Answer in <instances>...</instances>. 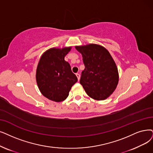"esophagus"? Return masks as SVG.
I'll return each mask as SVG.
<instances>
[{"mask_svg": "<svg viewBox=\"0 0 153 153\" xmlns=\"http://www.w3.org/2000/svg\"><path fill=\"white\" fill-rule=\"evenodd\" d=\"M76 76H77V78H78V80H80V75L79 74V73H76Z\"/></svg>", "mask_w": 153, "mask_h": 153, "instance_id": "esophagus-1", "label": "esophagus"}]
</instances>
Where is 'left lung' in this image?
Wrapping results in <instances>:
<instances>
[{
  "mask_svg": "<svg viewBox=\"0 0 153 153\" xmlns=\"http://www.w3.org/2000/svg\"><path fill=\"white\" fill-rule=\"evenodd\" d=\"M82 53L85 69L80 83L87 95L97 100L106 99L117 87L118 70L109 52L100 45L76 46Z\"/></svg>",
  "mask_w": 153,
  "mask_h": 153,
  "instance_id": "left-lung-1",
  "label": "left lung"
}]
</instances>
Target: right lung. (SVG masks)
<instances>
[{"instance_id":"1","label":"right lung","mask_w":153,"mask_h":153,"mask_svg":"<svg viewBox=\"0 0 153 153\" xmlns=\"http://www.w3.org/2000/svg\"><path fill=\"white\" fill-rule=\"evenodd\" d=\"M71 48H52L42 54L36 70V81L41 94L53 101L62 102L77 81L65 56Z\"/></svg>"}]
</instances>
